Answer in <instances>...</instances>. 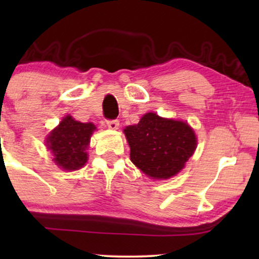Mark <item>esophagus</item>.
<instances>
[{
    "label": "esophagus",
    "mask_w": 259,
    "mask_h": 259,
    "mask_svg": "<svg viewBox=\"0 0 259 259\" xmlns=\"http://www.w3.org/2000/svg\"><path fill=\"white\" fill-rule=\"evenodd\" d=\"M107 126H108L111 130H117L118 127H119V120L117 119L107 120Z\"/></svg>",
    "instance_id": "1"
}]
</instances>
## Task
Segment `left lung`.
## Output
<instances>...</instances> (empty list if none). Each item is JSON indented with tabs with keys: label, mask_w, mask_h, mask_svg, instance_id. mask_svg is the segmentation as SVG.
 Here are the masks:
<instances>
[{
	"label": "left lung",
	"mask_w": 259,
	"mask_h": 259,
	"mask_svg": "<svg viewBox=\"0 0 259 259\" xmlns=\"http://www.w3.org/2000/svg\"><path fill=\"white\" fill-rule=\"evenodd\" d=\"M124 134L130 147V159L152 179H169L185 167L197 146L195 132L186 121L167 119L146 113Z\"/></svg>",
	"instance_id": "1"
}]
</instances>
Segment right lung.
<instances>
[{
	"instance_id": "obj_1",
	"label": "right lung",
	"mask_w": 259,
	"mask_h": 259,
	"mask_svg": "<svg viewBox=\"0 0 259 259\" xmlns=\"http://www.w3.org/2000/svg\"><path fill=\"white\" fill-rule=\"evenodd\" d=\"M92 123H80L70 115L62 119L49 134L46 146L53 154V162L64 170H76L88 162V150L92 133Z\"/></svg>"
}]
</instances>
